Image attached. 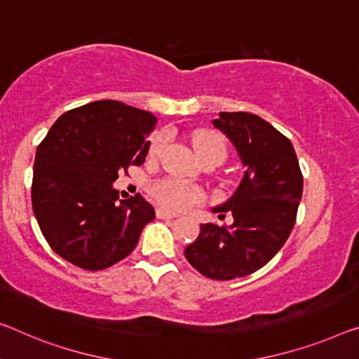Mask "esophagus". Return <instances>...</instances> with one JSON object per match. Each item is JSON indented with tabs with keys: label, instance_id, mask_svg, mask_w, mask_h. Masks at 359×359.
Segmentation results:
<instances>
[{
	"label": "esophagus",
	"instance_id": "34e87169",
	"mask_svg": "<svg viewBox=\"0 0 359 359\" xmlns=\"http://www.w3.org/2000/svg\"><path fill=\"white\" fill-rule=\"evenodd\" d=\"M156 215H157V218H161V219H167V218H175L176 217V213L167 212V210H165V208H157Z\"/></svg>",
	"mask_w": 359,
	"mask_h": 359
}]
</instances>
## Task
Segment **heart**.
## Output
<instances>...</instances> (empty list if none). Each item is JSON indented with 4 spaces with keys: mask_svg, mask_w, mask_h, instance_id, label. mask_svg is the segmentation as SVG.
I'll list each match as a JSON object with an SVG mask.
<instances>
[{
    "mask_svg": "<svg viewBox=\"0 0 359 359\" xmlns=\"http://www.w3.org/2000/svg\"><path fill=\"white\" fill-rule=\"evenodd\" d=\"M192 147L201 161L210 162L217 161L222 163L228 154V147L222 136L208 130H197L191 137ZM165 146V136L156 135L149 144V157L156 158L162 152ZM152 196L163 208L170 212H181L192 205H196L203 198V194L196 187L183 183L178 180H161L152 186Z\"/></svg>",
    "mask_w": 359,
    "mask_h": 359,
    "instance_id": "heart-1",
    "label": "heart"
}]
</instances>
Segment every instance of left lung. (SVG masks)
<instances>
[{"mask_svg": "<svg viewBox=\"0 0 359 359\" xmlns=\"http://www.w3.org/2000/svg\"><path fill=\"white\" fill-rule=\"evenodd\" d=\"M213 125L233 142L245 173L234 196L215 208L233 213L234 223L201 224L198 237L186 247L184 255L201 274L229 280L258 271L289 239L303 175L289 137L258 115L219 112Z\"/></svg>", "mask_w": 359, "mask_h": 359, "instance_id": "obj_1", "label": "left lung"}]
</instances>
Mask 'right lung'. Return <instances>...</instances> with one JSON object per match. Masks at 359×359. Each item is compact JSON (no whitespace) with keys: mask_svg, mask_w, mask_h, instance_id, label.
<instances>
[{"mask_svg":"<svg viewBox=\"0 0 359 359\" xmlns=\"http://www.w3.org/2000/svg\"><path fill=\"white\" fill-rule=\"evenodd\" d=\"M157 118L118 101L67 110L36 147L32 205L51 249L97 271L128 257L156 210L141 194L117 201L112 183L144 163Z\"/></svg>","mask_w":359,"mask_h":359,"instance_id":"right-lung-1","label":"right lung"}]
</instances>
